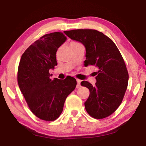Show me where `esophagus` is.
I'll return each mask as SVG.
<instances>
[{"label": "esophagus", "instance_id": "obj_1", "mask_svg": "<svg viewBox=\"0 0 146 146\" xmlns=\"http://www.w3.org/2000/svg\"><path fill=\"white\" fill-rule=\"evenodd\" d=\"M77 88H79L80 87V80L77 79Z\"/></svg>", "mask_w": 146, "mask_h": 146}]
</instances>
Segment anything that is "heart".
Masks as SVG:
<instances>
[{
	"instance_id": "obj_1",
	"label": "heart",
	"mask_w": 146,
	"mask_h": 146,
	"mask_svg": "<svg viewBox=\"0 0 146 146\" xmlns=\"http://www.w3.org/2000/svg\"><path fill=\"white\" fill-rule=\"evenodd\" d=\"M72 43H78V42H72Z\"/></svg>"
}]
</instances>
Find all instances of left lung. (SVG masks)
I'll return each instance as SVG.
<instances>
[{
    "label": "left lung",
    "instance_id": "8db88e82",
    "mask_svg": "<svg viewBox=\"0 0 146 146\" xmlns=\"http://www.w3.org/2000/svg\"><path fill=\"white\" fill-rule=\"evenodd\" d=\"M64 33L85 46V66H94L98 69L95 86L88 81L80 83L90 90L84 102L87 113L96 119L110 116L121 105L129 82V73L118 48L110 38L95 29Z\"/></svg>",
    "mask_w": 146,
    "mask_h": 146
}]
</instances>
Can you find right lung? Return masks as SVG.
<instances>
[{"mask_svg": "<svg viewBox=\"0 0 146 146\" xmlns=\"http://www.w3.org/2000/svg\"><path fill=\"white\" fill-rule=\"evenodd\" d=\"M66 40L60 32L41 36L22 54L17 69V82L28 107L46 121L60 117L66 98L77 85L76 79L69 76L64 80L50 78L49 69L58 64L56 52Z\"/></svg>", "mask_w": 146, "mask_h": 146, "instance_id": "1", "label": "right lung"}]
</instances>
